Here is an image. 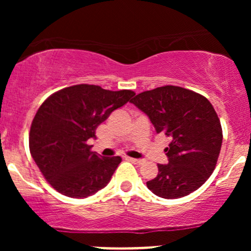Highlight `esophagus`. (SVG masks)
Masks as SVG:
<instances>
[{
	"label": "esophagus",
	"instance_id": "esophagus-1",
	"mask_svg": "<svg viewBox=\"0 0 251 251\" xmlns=\"http://www.w3.org/2000/svg\"><path fill=\"white\" fill-rule=\"evenodd\" d=\"M128 160L131 163L135 164V165H142V164L144 163L143 159H135V158H128Z\"/></svg>",
	"mask_w": 251,
	"mask_h": 251
}]
</instances>
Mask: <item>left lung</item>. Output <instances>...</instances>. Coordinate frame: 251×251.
Listing matches in <instances>:
<instances>
[{"label": "left lung", "instance_id": "1", "mask_svg": "<svg viewBox=\"0 0 251 251\" xmlns=\"http://www.w3.org/2000/svg\"><path fill=\"white\" fill-rule=\"evenodd\" d=\"M131 102L150 118L157 133L171 138L165 149L169 164H158L157 177L146 183L148 188L166 200L201 188L214 172L223 139L211 102L171 85L137 94Z\"/></svg>", "mask_w": 251, "mask_h": 251}]
</instances>
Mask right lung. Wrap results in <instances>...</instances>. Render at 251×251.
I'll return each mask as SVG.
<instances>
[{
    "label": "right lung",
    "mask_w": 251,
    "mask_h": 251,
    "mask_svg": "<svg viewBox=\"0 0 251 251\" xmlns=\"http://www.w3.org/2000/svg\"><path fill=\"white\" fill-rule=\"evenodd\" d=\"M133 91H108L100 86L74 85L48 97L30 126L29 150L46 180L60 194L86 198L105 188L122 158L101 157L88 139Z\"/></svg>",
    "instance_id": "obj_1"
}]
</instances>
